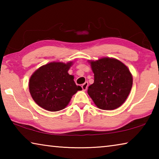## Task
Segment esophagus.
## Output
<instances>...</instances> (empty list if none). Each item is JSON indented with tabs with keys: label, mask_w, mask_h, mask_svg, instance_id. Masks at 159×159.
I'll list each match as a JSON object with an SVG mask.
<instances>
[{
	"label": "esophagus",
	"mask_w": 159,
	"mask_h": 159,
	"mask_svg": "<svg viewBox=\"0 0 159 159\" xmlns=\"http://www.w3.org/2000/svg\"><path fill=\"white\" fill-rule=\"evenodd\" d=\"M88 82H85V83H83V84L81 85V87H82V89H83V90L85 91L86 90H87V88H88Z\"/></svg>",
	"instance_id": "1"
}]
</instances>
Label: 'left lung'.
<instances>
[{"mask_svg": "<svg viewBox=\"0 0 159 159\" xmlns=\"http://www.w3.org/2000/svg\"><path fill=\"white\" fill-rule=\"evenodd\" d=\"M94 83L88 93L98 108L114 110L124 103L133 86V76L121 61L104 57L90 61Z\"/></svg>", "mask_w": 159, "mask_h": 159, "instance_id": "1", "label": "left lung"}]
</instances>
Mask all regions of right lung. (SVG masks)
<instances>
[{
    "label": "right lung",
    "mask_w": 159,
    "mask_h": 159,
    "mask_svg": "<svg viewBox=\"0 0 159 159\" xmlns=\"http://www.w3.org/2000/svg\"><path fill=\"white\" fill-rule=\"evenodd\" d=\"M68 63L50 62L38 69L29 82V92L35 102L43 109L57 111L65 108L78 90L74 76L68 71L72 65Z\"/></svg>",
    "instance_id": "add662e5"
}]
</instances>
